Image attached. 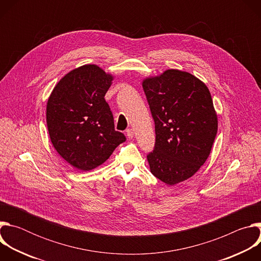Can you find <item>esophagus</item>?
Here are the masks:
<instances>
[{"label":"esophagus","mask_w":261,"mask_h":261,"mask_svg":"<svg viewBox=\"0 0 261 261\" xmlns=\"http://www.w3.org/2000/svg\"><path fill=\"white\" fill-rule=\"evenodd\" d=\"M126 134H127L128 138H132L134 136V130L133 129H127Z\"/></svg>","instance_id":"esophagus-1"}]
</instances>
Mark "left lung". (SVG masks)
Segmentation results:
<instances>
[{"mask_svg": "<svg viewBox=\"0 0 261 261\" xmlns=\"http://www.w3.org/2000/svg\"><path fill=\"white\" fill-rule=\"evenodd\" d=\"M142 88L155 123L151 172L167 185L191 177L207 159L218 130L207 87L188 72L166 70Z\"/></svg>", "mask_w": 261, "mask_h": 261, "instance_id": "left-lung-1", "label": "left lung"}]
</instances>
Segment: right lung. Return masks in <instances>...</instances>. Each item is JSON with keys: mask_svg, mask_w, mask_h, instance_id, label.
I'll return each instance as SVG.
<instances>
[{"mask_svg": "<svg viewBox=\"0 0 261 261\" xmlns=\"http://www.w3.org/2000/svg\"><path fill=\"white\" fill-rule=\"evenodd\" d=\"M96 65L70 71L55 87L46 106L53 145L73 167L91 170L104 163L126 136L115 130L105 94L113 82Z\"/></svg>", "mask_w": 261, "mask_h": 261, "instance_id": "1", "label": "right lung"}]
</instances>
